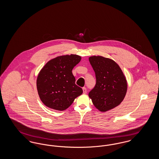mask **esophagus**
I'll return each mask as SVG.
<instances>
[{"mask_svg":"<svg viewBox=\"0 0 159 159\" xmlns=\"http://www.w3.org/2000/svg\"><path fill=\"white\" fill-rule=\"evenodd\" d=\"M82 89H83V93H84V94H86V93H87V90H86V88L84 87V88H82Z\"/></svg>","mask_w":159,"mask_h":159,"instance_id":"obj_1","label":"esophagus"}]
</instances>
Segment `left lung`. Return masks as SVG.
Segmentation results:
<instances>
[{"instance_id":"left-lung-1","label":"left lung","mask_w":159,"mask_h":159,"mask_svg":"<svg viewBox=\"0 0 159 159\" xmlns=\"http://www.w3.org/2000/svg\"><path fill=\"white\" fill-rule=\"evenodd\" d=\"M97 82L89 93L94 106L101 112L109 111L120 104L128 89L126 78L114 61L102 56L89 58Z\"/></svg>"}]
</instances>
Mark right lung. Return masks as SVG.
I'll use <instances>...</instances> for the list:
<instances>
[{
  "instance_id": "add662e5",
  "label": "right lung",
  "mask_w": 159,
  "mask_h": 159,
  "mask_svg": "<svg viewBox=\"0 0 159 159\" xmlns=\"http://www.w3.org/2000/svg\"><path fill=\"white\" fill-rule=\"evenodd\" d=\"M81 58L76 54L61 55L49 61L40 70L36 86L39 98L46 107L65 110L82 94L83 90L75 84L72 73Z\"/></svg>"
}]
</instances>
